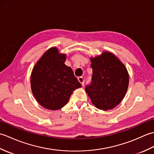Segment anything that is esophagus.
<instances>
[{
	"instance_id": "obj_1",
	"label": "esophagus",
	"mask_w": 154,
	"mask_h": 154,
	"mask_svg": "<svg viewBox=\"0 0 154 154\" xmlns=\"http://www.w3.org/2000/svg\"><path fill=\"white\" fill-rule=\"evenodd\" d=\"M78 81H79L80 83L82 85H84V83H85V79L84 78L82 77H78Z\"/></svg>"
}]
</instances>
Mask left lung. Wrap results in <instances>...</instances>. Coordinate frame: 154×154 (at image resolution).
Segmentation results:
<instances>
[{"label":"left lung","mask_w":154,"mask_h":154,"mask_svg":"<svg viewBox=\"0 0 154 154\" xmlns=\"http://www.w3.org/2000/svg\"><path fill=\"white\" fill-rule=\"evenodd\" d=\"M91 60L92 81L86 86V92L99 109H112L122 101L128 87L129 75L126 68L109 52H103Z\"/></svg>","instance_id":"8db88e82"}]
</instances>
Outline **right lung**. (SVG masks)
<instances>
[{"label": "right lung", "mask_w": 154, "mask_h": 154, "mask_svg": "<svg viewBox=\"0 0 154 154\" xmlns=\"http://www.w3.org/2000/svg\"><path fill=\"white\" fill-rule=\"evenodd\" d=\"M56 48L48 50L35 65L31 75L32 91L47 109L58 110L68 102L73 91L81 87L71 68L65 65V55Z\"/></svg>", "instance_id": "1"}]
</instances>
